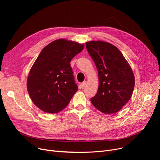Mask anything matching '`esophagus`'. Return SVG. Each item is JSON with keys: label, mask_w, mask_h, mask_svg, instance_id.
<instances>
[{"label": "esophagus", "mask_w": 160, "mask_h": 160, "mask_svg": "<svg viewBox=\"0 0 160 160\" xmlns=\"http://www.w3.org/2000/svg\"><path fill=\"white\" fill-rule=\"evenodd\" d=\"M86 82L85 81V82H82V84H81V88H82V89H83L85 87H86Z\"/></svg>", "instance_id": "obj_1"}]
</instances>
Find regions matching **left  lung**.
I'll use <instances>...</instances> for the list:
<instances>
[{
  "mask_svg": "<svg viewBox=\"0 0 160 160\" xmlns=\"http://www.w3.org/2000/svg\"><path fill=\"white\" fill-rule=\"evenodd\" d=\"M98 73V88L91 98L93 105L106 114L119 112L130 99L135 78L129 63L113 45L103 41L86 43Z\"/></svg>",
  "mask_w": 160,
  "mask_h": 160,
  "instance_id": "1",
  "label": "left lung"
}]
</instances>
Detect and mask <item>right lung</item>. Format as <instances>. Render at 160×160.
<instances>
[{
	"mask_svg": "<svg viewBox=\"0 0 160 160\" xmlns=\"http://www.w3.org/2000/svg\"><path fill=\"white\" fill-rule=\"evenodd\" d=\"M84 44L59 39L42 49L27 78V90L33 102L46 113H56L68 105L78 87L70 62Z\"/></svg>",
	"mask_w": 160,
	"mask_h": 160,
	"instance_id": "right-lung-1",
	"label": "right lung"
}]
</instances>
